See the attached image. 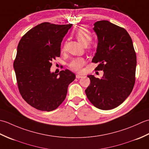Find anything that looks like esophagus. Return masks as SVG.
<instances>
[{"instance_id": "obj_1", "label": "esophagus", "mask_w": 149, "mask_h": 149, "mask_svg": "<svg viewBox=\"0 0 149 149\" xmlns=\"http://www.w3.org/2000/svg\"><path fill=\"white\" fill-rule=\"evenodd\" d=\"M83 77V75H79V74H77V75H76V78H77V79H81V78H82Z\"/></svg>"}]
</instances>
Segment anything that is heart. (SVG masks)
I'll list each match as a JSON object with an SVG mask.
<instances>
[{
  "label": "heart",
  "mask_w": 149,
  "mask_h": 149,
  "mask_svg": "<svg viewBox=\"0 0 149 149\" xmlns=\"http://www.w3.org/2000/svg\"><path fill=\"white\" fill-rule=\"evenodd\" d=\"M75 36L78 42L83 46H86L90 43L92 39V35L90 31L87 28L81 27L75 33ZM63 50H65V46L63 47ZM85 64V60L83 58H77L72 59L69 63V67L75 71L80 72L81 68Z\"/></svg>",
  "instance_id": "b5f03b06"
}]
</instances>
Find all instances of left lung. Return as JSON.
Here are the masks:
<instances>
[{
	"mask_svg": "<svg viewBox=\"0 0 149 149\" xmlns=\"http://www.w3.org/2000/svg\"><path fill=\"white\" fill-rule=\"evenodd\" d=\"M93 30L98 38L93 63L103 70L102 79L89 75L90 84L85 90L91 103L109 110L120 105L130 95L135 83L136 55L131 36L125 29L107 20L98 21Z\"/></svg>",
	"mask_w": 149,
	"mask_h": 149,
	"instance_id": "left-lung-1",
	"label": "left lung"
}]
</instances>
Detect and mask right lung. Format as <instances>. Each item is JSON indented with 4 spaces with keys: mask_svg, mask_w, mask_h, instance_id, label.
<instances>
[{
    "mask_svg": "<svg viewBox=\"0 0 149 149\" xmlns=\"http://www.w3.org/2000/svg\"><path fill=\"white\" fill-rule=\"evenodd\" d=\"M72 24L43 22L22 36L13 63L19 91L26 102L50 111L65 99L68 86L75 79L68 70L51 73L52 61L60 56L63 38Z\"/></svg>",
    "mask_w": 149,
    "mask_h": 149,
    "instance_id": "add662e5",
    "label": "right lung"
}]
</instances>
